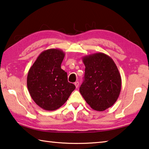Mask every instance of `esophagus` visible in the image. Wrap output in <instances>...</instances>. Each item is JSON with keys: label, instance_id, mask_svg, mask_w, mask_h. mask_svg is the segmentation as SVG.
Here are the masks:
<instances>
[{"label": "esophagus", "instance_id": "1", "mask_svg": "<svg viewBox=\"0 0 149 149\" xmlns=\"http://www.w3.org/2000/svg\"><path fill=\"white\" fill-rule=\"evenodd\" d=\"M74 85H75V87L77 88L78 87H79V82H78V81L75 82V83H74Z\"/></svg>", "mask_w": 149, "mask_h": 149}]
</instances>
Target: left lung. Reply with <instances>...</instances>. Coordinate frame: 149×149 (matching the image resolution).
<instances>
[{"mask_svg": "<svg viewBox=\"0 0 149 149\" xmlns=\"http://www.w3.org/2000/svg\"><path fill=\"white\" fill-rule=\"evenodd\" d=\"M82 60L85 70L79 92L93 110L104 111L119 97L122 88L119 70L114 60L102 52L87 55Z\"/></svg>", "mask_w": 149, "mask_h": 149, "instance_id": "8db88e82", "label": "left lung"}]
</instances>
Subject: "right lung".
I'll use <instances>...</instances> for the list:
<instances>
[{
  "instance_id": "1",
  "label": "right lung",
  "mask_w": 149,
  "mask_h": 149,
  "mask_svg": "<svg viewBox=\"0 0 149 149\" xmlns=\"http://www.w3.org/2000/svg\"><path fill=\"white\" fill-rule=\"evenodd\" d=\"M65 53L61 49L42 51L29 70L27 86L30 96L42 109L55 110L67 101L75 85L68 81L67 73L61 69Z\"/></svg>"
}]
</instances>
